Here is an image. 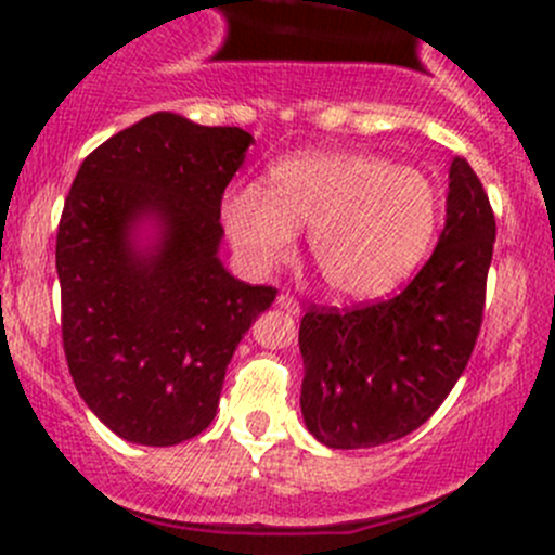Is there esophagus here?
Listing matches in <instances>:
<instances>
[{
    "label": "esophagus",
    "instance_id": "1",
    "mask_svg": "<svg viewBox=\"0 0 555 555\" xmlns=\"http://www.w3.org/2000/svg\"><path fill=\"white\" fill-rule=\"evenodd\" d=\"M276 304H279V309L287 311L289 317H298V313H300V304H298V300H295L293 295H289V293H282V295H279Z\"/></svg>",
    "mask_w": 555,
    "mask_h": 555
}]
</instances>
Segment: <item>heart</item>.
Here are the masks:
<instances>
[{
	"instance_id": "1",
	"label": "heart",
	"mask_w": 555,
	"mask_h": 555,
	"mask_svg": "<svg viewBox=\"0 0 555 555\" xmlns=\"http://www.w3.org/2000/svg\"><path fill=\"white\" fill-rule=\"evenodd\" d=\"M443 201L424 171L378 155L298 153L268 169L266 190H228L222 225L249 271L293 255L309 231V255L344 300H376L400 287L427 257Z\"/></svg>"
}]
</instances>
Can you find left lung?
I'll list each match as a JSON object with an SVG mask.
<instances>
[{
	"label": "left lung",
	"mask_w": 555,
	"mask_h": 555,
	"mask_svg": "<svg viewBox=\"0 0 555 555\" xmlns=\"http://www.w3.org/2000/svg\"><path fill=\"white\" fill-rule=\"evenodd\" d=\"M496 222L478 173L451 160L446 228L395 298L300 322V411L327 449H373L422 427L467 367L483 322Z\"/></svg>",
	"instance_id": "1"
}]
</instances>
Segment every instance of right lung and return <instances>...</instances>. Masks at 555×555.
I'll return each instance as SVG.
<instances>
[{
	"label": "right lung",
	"instance_id": "1",
	"mask_svg": "<svg viewBox=\"0 0 555 555\" xmlns=\"http://www.w3.org/2000/svg\"><path fill=\"white\" fill-rule=\"evenodd\" d=\"M255 139L155 112L82 160L55 238L72 382L137 446L211 424L238 340L273 304L220 260V204Z\"/></svg>",
	"mask_w": 555,
	"mask_h": 555
}]
</instances>
